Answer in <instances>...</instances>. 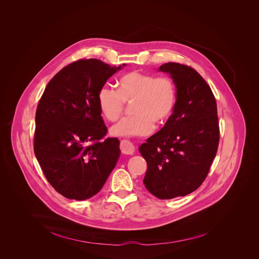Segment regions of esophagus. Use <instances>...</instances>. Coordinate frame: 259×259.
<instances>
[{
	"label": "esophagus",
	"instance_id": "obj_1",
	"mask_svg": "<svg viewBox=\"0 0 259 259\" xmlns=\"http://www.w3.org/2000/svg\"><path fill=\"white\" fill-rule=\"evenodd\" d=\"M120 149H121V152L124 154H133L135 152V146L128 141H121Z\"/></svg>",
	"mask_w": 259,
	"mask_h": 259
}]
</instances>
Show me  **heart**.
I'll return each mask as SVG.
<instances>
[{"mask_svg":"<svg viewBox=\"0 0 259 259\" xmlns=\"http://www.w3.org/2000/svg\"><path fill=\"white\" fill-rule=\"evenodd\" d=\"M99 106L104 116L116 120L124 109V103L133 104L134 116L124 117L111 127V134L120 138H137L149 135L154 124L163 125L170 117L177 100V90L171 78L131 72L117 80V91L103 87L99 92Z\"/></svg>","mask_w":259,"mask_h":259,"instance_id":"heart-1","label":"heart"}]
</instances>
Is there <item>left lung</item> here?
Segmentation results:
<instances>
[{
  "label": "left lung",
  "instance_id": "left-lung-1",
  "mask_svg": "<svg viewBox=\"0 0 259 259\" xmlns=\"http://www.w3.org/2000/svg\"><path fill=\"white\" fill-rule=\"evenodd\" d=\"M158 72L170 75L177 90L172 114L140 148L147 160L144 184L160 199L185 196L205 180L215 157L220 127L214 96L192 68L167 63Z\"/></svg>",
  "mask_w": 259,
  "mask_h": 259
}]
</instances>
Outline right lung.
Masks as SVG:
<instances>
[{"instance_id":"obj_1","label":"right lung","mask_w":259,"mask_h":259,"mask_svg":"<svg viewBox=\"0 0 259 259\" xmlns=\"http://www.w3.org/2000/svg\"><path fill=\"white\" fill-rule=\"evenodd\" d=\"M123 67L96 59L76 61L50 80L38 102L35 154L48 182L67 198L97 194L118 160L119 141H102L108 128L98 97Z\"/></svg>"}]
</instances>
